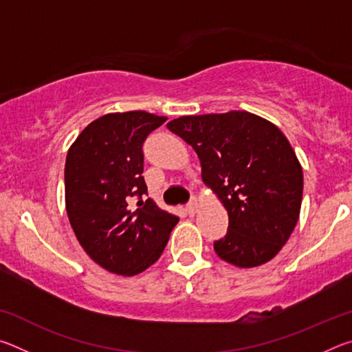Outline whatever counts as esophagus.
I'll use <instances>...</instances> for the list:
<instances>
[{
	"mask_svg": "<svg viewBox=\"0 0 352 352\" xmlns=\"http://www.w3.org/2000/svg\"><path fill=\"white\" fill-rule=\"evenodd\" d=\"M186 211H188L189 216H194L195 211H197V200H195V199L190 200L189 204L186 205Z\"/></svg>",
	"mask_w": 352,
	"mask_h": 352,
	"instance_id": "esophagus-1",
	"label": "esophagus"
}]
</instances>
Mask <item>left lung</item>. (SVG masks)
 <instances>
[{
  "label": "left lung",
  "instance_id": "1",
  "mask_svg": "<svg viewBox=\"0 0 352 352\" xmlns=\"http://www.w3.org/2000/svg\"><path fill=\"white\" fill-rule=\"evenodd\" d=\"M197 153L201 180L228 211L214 250L241 269L269 262L300 217L302 169L275 124L248 111L180 116L168 122Z\"/></svg>",
  "mask_w": 352,
  "mask_h": 352
}]
</instances>
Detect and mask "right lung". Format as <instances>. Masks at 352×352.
<instances>
[{"instance_id":"obj_1","label":"right lung","mask_w":352,"mask_h":352,"mask_svg":"<svg viewBox=\"0 0 352 352\" xmlns=\"http://www.w3.org/2000/svg\"><path fill=\"white\" fill-rule=\"evenodd\" d=\"M166 119L142 110L109 113L88 124L67 155L71 228L87 254L116 275L135 276L155 264L178 222L144 197L142 142Z\"/></svg>"}]
</instances>
